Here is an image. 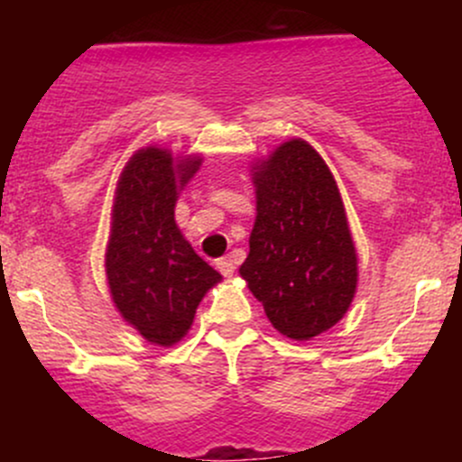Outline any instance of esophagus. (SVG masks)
<instances>
[{
  "mask_svg": "<svg viewBox=\"0 0 462 462\" xmlns=\"http://www.w3.org/2000/svg\"><path fill=\"white\" fill-rule=\"evenodd\" d=\"M217 269H219L221 273L226 275V278H232V275H235V261H232L230 256H226V258H219V261H217Z\"/></svg>",
  "mask_w": 462,
  "mask_h": 462,
  "instance_id": "1",
  "label": "esophagus"
}]
</instances>
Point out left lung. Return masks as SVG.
<instances>
[{
  "label": "left lung",
  "mask_w": 462,
  "mask_h": 462,
  "mask_svg": "<svg viewBox=\"0 0 462 462\" xmlns=\"http://www.w3.org/2000/svg\"><path fill=\"white\" fill-rule=\"evenodd\" d=\"M249 171L256 219L238 273L275 330L310 341L343 319L358 284L337 180L304 139L284 141Z\"/></svg>",
  "instance_id": "8db88e82"
}]
</instances>
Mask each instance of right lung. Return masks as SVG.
Masks as SVG:
<instances>
[{
	"instance_id": "right-lung-1",
	"label": "right lung",
	"mask_w": 462,
	"mask_h": 462,
	"mask_svg": "<svg viewBox=\"0 0 462 462\" xmlns=\"http://www.w3.org/2000/svg\"><path fill=\"white\" fill-rule=\"evenodd\" d=\"M199 164V153L147 145L116 180L104 256L110 298L128 326L161 347L187 337L199 301L224 280L176 224L180 190Z\"/></svg>"
}]
</instances>
